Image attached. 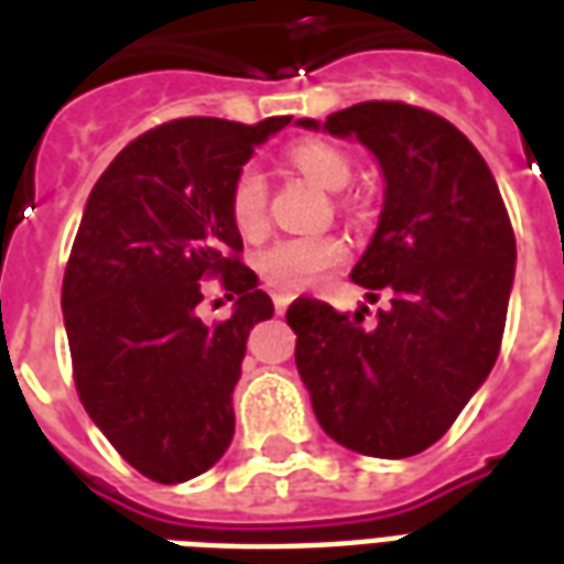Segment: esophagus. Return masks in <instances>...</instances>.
I'll list each match as a JSON object with an SVG mask.
<instances>
[{
    "instance_id": "obj_1",
    "label": "esophagus",
    "mask_w": 564,
    "mask_h": 564,
    "mask_svg": "<svg viewBox=\"0 0 564 564\" xmlns=\"http://www.w3.org/2000/svg\"><path fill=\"white\" fill-rule=\"evenodd\" d=\"M290 302H293V299H290V295L278 293V295H274V311H278V314H283V311H286V307H290Z\"/></svg>"
}]
</instances>
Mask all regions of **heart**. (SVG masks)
<instances>
[{
  "instance_id": "obj_1",
  "label": "heart",
  "mask_w": 564,
  "mask_h": 564,
  "mask_svg": "<svg viewBox=\"0 0 564 564\" xmlns=\"http://www.w3.org/2000/svg\"><path fill=\"white\" fill-rule=\"evenodd\" d=\"M286 162L295 172L305 174L323 189H341L354 177V162L329 141L302 139L286 148ZM265 210H269V186L265 177L245 165L235 174L229 186V217L235 229L245 238H257L265 229ZM347 253L341 238L319 235V238H281L271 247H265L257 259V269L262 281L281 290V293H302L317 281L323 271L338 265Z\"/></svg>"
}]
</instances>
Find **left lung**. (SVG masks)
Segmentation results:
<instances>
[{"label": "left lung", "instance_id": "left-lung-1", "mask_svg": "<svg viewBox=\"0 0 564 564\" xmlns=\"http://www.w3.org/2000/svg\"><path fill=\"white\" fill-rule=\"evenodd\" d=\"M299 127L366 144L383 172V208L354 278L366 311L295 299V368L323 432L341 447L404 459L432 447L496 366L517 241L484 156L444 117L404 102H359Z\"/></svg>", "mask_w": 564, "mask_h": 564}]
</instances>
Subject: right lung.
Here are the masks:
<instances>
[{
    "mask_svg": "<svg viewBox=\"0 0 564 564\" xmlns=\"http://www.w3.org/2000/svg\"><path fill=\"white\" fill-rule=\"evenodd\" d=\"M286 123H162L120 150L87 198L63 278L75 387L117 453L156 484L208 471L232 444L247 335L274 305L238 259L229 186ZM214 273L239 302L208 327L195 307Z\"/></svg>",
    "mask_w": 564,
    "mask_h": 564,
    "instance_id": "add662e5",
    "label": "right lung"
}]
</instances>
